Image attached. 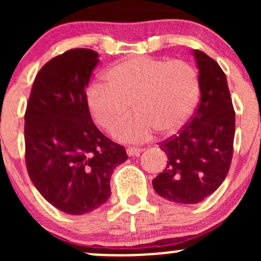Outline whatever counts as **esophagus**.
Returning <instances> with one entry per match:
<instances>
[{
	"mask_svg": "<svg viewBox=\"0 0 261 261\" xmlns=\"http://www.w3.org/2000/svg\"><path fill=\"white\" fill-rule=\"evenodd\" d=\"M142 148H136V147H128L126 149V153L128 157H135V155H140L141 152H142Z\"/></svg>",
	"mask_w": 261,
	"mask_h": 261,
	"instance_id": "1",
	"label": "esophagus"
}]
</instances>
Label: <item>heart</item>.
Listing matches in <instances>:
<instances>
[{"label": "heart", "instance_id": "obj_1", "mask_svg": "<svg viewBox=\"0 0 261 261\" xmlns=\"http://www.w3.org/2000/svg\"><path fill=\"white\" fill-rule=\"evenodd\" d=\"M104 80L88 86L87 108L95 124L110 133L131 104L135 115L115 131L125 142L147 141L154 131L163 136L178 133L199 100V74L182 60L133 56L110 66Z\"/></svg>", "mask_w": 261, "mask_h": 261}]
</instances>
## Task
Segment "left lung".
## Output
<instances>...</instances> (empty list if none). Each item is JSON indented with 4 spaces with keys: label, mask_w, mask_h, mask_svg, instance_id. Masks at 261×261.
I'll list each match as a JSON object with an SVG mask.
<instances>
[{
    "label": "left lung",
    "mask_w": 261,
    "mask_h": 261,
    "mask_svg": "<svg viewBox=\"0 0 261 261\" xmlns=\"http://www.w3.org/2000/svg\"><path fill=\"white\" fill-rule=\"evenodd\" d=\"M200 80L199 107L180 133L160 143L166 169L152 181L158 195L176 203H197L226 179L233 154L236 113L220 65L194 50Z\"/></svg>",
    "instance_id": "left-lung-1"
}]
</instances>
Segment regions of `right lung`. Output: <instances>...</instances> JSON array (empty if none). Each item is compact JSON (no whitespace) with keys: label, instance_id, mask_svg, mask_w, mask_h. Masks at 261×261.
<instances>
[{"label":"right lung","instance_id":"add662e5","mask_svg":"<svg viewBox=\"0 0 261 261\" xmlns=\"http://www.w3.org/2000/svg\"><path fill=\"white\" fill-rule=\"evenodd\" d=\"M99 56L72 49L45 64L35 77L24 115L25 164L47 202L85 215L112 195L110 176L127 160L121 145L98 130L86 104V87Z\"/></svg>","mask_w":261,"mask_h":261}]
</instances>
